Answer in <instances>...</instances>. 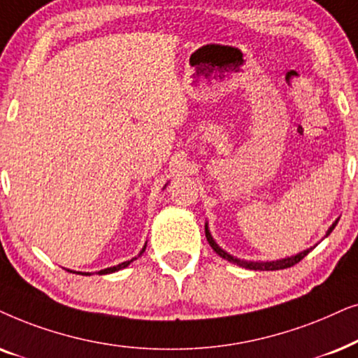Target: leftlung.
Returning a JSON list of instances; mask_svg holds the SVG:
<instances>
[{
    "mask_svg": "<svg viewBox=\"0 0 358 358\" xmlns=\"http://www.w3.org/2000/svg\"><path fill=\"white\" fill-rule=\"evenodd\" d=\"M337 222H339V219H336V221L332 222V226L327 229L326 236H324V237H327L329 234H331L332 231H334V227L337 226ZM204 232H206V239H208V242H209V245L213 247V250L216 252V254H217L219 257H222L224 260L231 262V264H236V265L242 266V268H249V270H283V268H289V266H293L294 264H298L299 260H303L304 257H306V255L309 254V252H311V250L314 249V247H316V245L309 247V249L299 252V254H296V255L285 257V259H278V260H266V262H260V260H259V262H254V260H241V259H237V257L229 254V252L221 249V247H219V245L216 244V241L213 239L211 232H209L208 222H204Z\"/></svg>",
    "mask_w": 358,
    "mask_h": 358,
    "instance_id": "left-lung-1",
    "label": "left lung"
}]
</instances>
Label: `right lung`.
Listing matches in <instances>:
<instances>
[{
	"mask_svg": "<svg viewBox=\"0 0 358 358\" xmlns=\"http://www.w3.org/2000/svg\"><path fill=\"white\" fill-rule=\"evenodd\" d=\"M165 187H166V185H165ZM165 187H164V188H165ZM145 247H147V242H145V245L142 247V250L139 252V255L134 257V259H131V260H126V262H122V264H119V265L108 266V268H103V270H99V271H96V273H98V275H108V273H114V271H119V270L126 268L127 265H131L132 262L137 260V259H139V257H141L142 254H144V252H145ZM66 271H73V270H66ZM73 273H76V275H87V276H88V275H92V273H90V271H73Z\"/></svg>",
	"mask_w": 358,
	"mask_h": 358,
	"instance_id": "right-lung-1",
	"label": "right lung"
}]
</instances>
